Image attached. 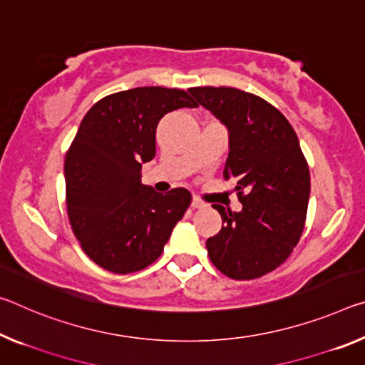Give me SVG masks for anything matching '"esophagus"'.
<instances>
[{
	"label": "esophagus",
	"instance_id": "34e87169",
	"mask_svg": "<svg viewBox=\"0 0 365 365\" xmlns=\"http://www.w3.org/2000/svg\"><path fill=\"white\" fill-rule=\"evenodd\" d=\"M206 203L201 198H198V196H195V198L192 200V207H195V210H198V207H205Z\"/></svg>",
	"mask_w": 365,
	"mask_h": 365
}]
</instances>
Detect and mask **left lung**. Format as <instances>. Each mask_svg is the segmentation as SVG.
<instances>
[{
  "mask_svg": "<svg viewBox=\"0 0 365 365\" xmlns=\"http://www.w3.org/2000/svg\"><path fill=\"white\" fill-rule=\"evenodd\" d=\"M198 103L229 128L222 177L235 180L242 211L212 205L222 229L206 240L207 255L232 279L276 269L299 244L310 196V172L287 118L262 97L235 88H192Z\"/></svg>",
  "mask_w": 365,
  "mask_h": 365,
  "instance_id": "8db88e82",
  "label": "left lung"
}]
</instances>
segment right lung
<instances>
[{"instance_id":"add662e5","label":"right lung","mask_w":365,"mask_h":365,"mask_svg":"<svg viewBox=\"0 0 365 365\" xmlns=\"http://www.w3.org/2000/svg\"><path fill=\"white\" fill-rule=\"evenodd\" d=\"M198 107L188 92L159 86L115 92L91 107L65 158L68 219L86 255L115 274L144 269L164 252L192 203L187 188L158 193L141 183L165 113Z\"/></svg>"}]
</instances>
